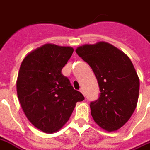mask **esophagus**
<instances>
[{
  "label": "esophagus",
  "instance_id": "1",
  "mask_svg": "<svg viewBox=\"0 0 150 150\" xmlns=\"http://www.w3.org/2000/svg\"><path fill=\"white\" fill-rule=\"evenodd\" d=\"M80 92H81V93H82V94L84 95V96H85V92H84V89H83V88H81V89H80Z\"/></svg>",
  "mask_w": 150,
  "mask_h": 150
}]
</instances>
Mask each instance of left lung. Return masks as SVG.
<instances>
[{
  "mask_svg": "<svg viewBox=\"0 0 150 150\" xmlns=\"http://www.w3.org/2000/svg\"><path fill=\"white\" fill-rule=\"evenodd\" d=\"M75 52L92 68L99 86V98L90 104L92 118L105 131H116L132 116L138 102L139 79L133 64L105 41L79 46Z\"/></svg>",
  "mask_w": 150,
  "mask_h": 150,
  "instance_id": "1",
  "label": "left lung"
}]
</instances>
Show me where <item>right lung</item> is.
<instances>
[{
	"instance_id": "1",
	"label": "right lung",
	"mask_w": 150,
	"mask_h": 150,
	"mask_svg": "<svg viewBox=\"0 0 150 150\" xmlns=\"http://www.w3.org/2000/svg\"><path fill=\"white\" fill-rule=\"evenodd\" d=\"M74 49L45 44L25 56L17 79V93L24 114L33 126L46 133L60 130L69 121L76 103L84 100L62 69Z\"/></svg>"
}]
</instances>
